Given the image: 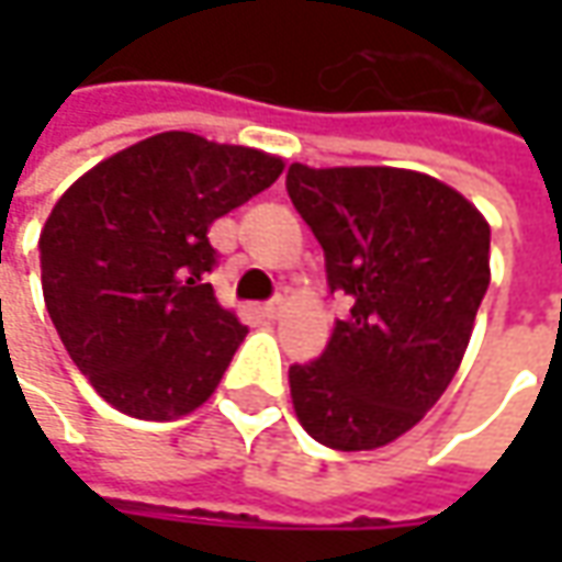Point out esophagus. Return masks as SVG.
<instances>
[{"label":"esophagus","mask_w":562,"mask_h":562,"mask_svg":"<svg viewBox=\"0 0 562 562\" xmlns=\"http://www.w3.org/2000/svg\"><path fill=\"white\" fill-rule=\"evenodd\" d=\"M281 310H284V296H274V300H269V303L262 306V313L269 315V318H278Z\"/></svg>","instance_id":"34e87169"}]
</instances>
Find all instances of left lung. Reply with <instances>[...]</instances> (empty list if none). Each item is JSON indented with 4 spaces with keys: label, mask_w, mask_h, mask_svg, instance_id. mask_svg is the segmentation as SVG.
Listing matches in <instances>:
<instances>
[{
    "label": "left lung",
    "mask_w": 562,
    "mask_h": 562,
    "mask_svg": "<svg viewBox=\"0 0 562 562\" xmlns=\"http://www.w3.org/2000/svg\"><path fill=\"white\" fill-rule=\"evenodd\" d=\"M288 196L350 296L322 357L291 366L300 425L331 450L384 447L457 375L491 281V227L453 187L403 168H288Z\"/></svg>",
    "instance_id": "1"
}]
</instances>
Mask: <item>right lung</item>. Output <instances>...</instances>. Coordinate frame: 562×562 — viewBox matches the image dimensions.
Returning a JSON list of instances; mask_svg holds the SVG:
<instances>
[{"mask_svg": "<svg viewBox=\"0 0 562 562\" xmlns=\"http://www.w3.org/2000/svg\"><path fill=\"white\" fill-rule=\"evenodd\" d=\"M281 171L259 149L168 131L65 190L40 234L43 296L105 403L168 422L209 400L247 337L205 284L218 266L209 225Z\"/></svg>", "mask_w": 562, "mask_h": 562, "instance_id": "add662e5", "label": "right lung"}]
</instances>
